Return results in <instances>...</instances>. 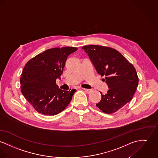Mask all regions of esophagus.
<instances>
[{
  "label": "esophagus",
  "mask_w": 158,
  "mask_h": 158,
  "mask_svg": "<svg viewBox=\"0 0 158 158\" xmlns=\"http://www.w3.org/2000/svg\"><path fill=\"white\" fill-rule=\"evenodd\" d=\"M82 89H84L85 91L87 93H90L91 92V89H86V88H82Z\"/></svg>",
  "instance_id": "obj_1"
}]
</instances>
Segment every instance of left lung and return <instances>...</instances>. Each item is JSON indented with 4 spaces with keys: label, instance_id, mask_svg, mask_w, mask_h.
<instances>
[{
    "label": "left lung",
    "instance_id": "8db88e82",
    "mask_svg": "<svg viewBox=\"0 0 158 158\" xmlns=\"http://www.w3.org/2000/svg\"><path fill=\"white\" fill-rule=\"evenodd\" d=\"M88 54L97 73L105 76L103 81L108 85L106 94L101 92L97 107L106 114L121 109L133 98L138 85V77L134 65L115 49L98 45L82 48Z\"/></svg>",
    "mask_w": 158,
    "mask_h": 158
}]
</instances>
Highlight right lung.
<instances>
[{
	"label": "right lung",
	"instance_id": "obj_1",
	"mask_svg": "<svg viewBox=\"0 0 158 158\" xmlns=\"http://www.w3.org/2000/svg\"><path fill=\"white\" fill-rule=\"evenodd\" d=\"M77 50L73 47L48 49L26 64L20 80L21 91L39 113L56 115L71 102L76 90H62L56 81L61 77L68 56Z\"/></svg>",
	"mask_w": 158,
	"mask_h": 158
}]
</instances>
